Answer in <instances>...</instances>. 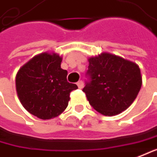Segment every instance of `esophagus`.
<instances>
[{
	"instance_id": "34e87169",
	"label": "esophagus",
	"mask_w": 157,
	"mask_h": 157,
	"mask_svg": "<svg viewBox=\"0 0 157 157\" xmlns=\"http://www.w3.org/2000/svg\"><path fill=\"white\" fill-rule=\"evenodd\" d=\"M77 85H78V88H83V86H84V84H83V81L82 80H79L78 83H77Z\"/></svg>"
}]
</instances>
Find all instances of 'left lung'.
I'll return each instance as SVG.
<instances>
[{"label":"left lung","instance_id":"8db88e82","mask_svg":"<svg viewBox=\"0 0 157 157\" xmlns=\"http://www.w3.org/2000/svg\"><path fill=\"white\" fill-rule=\"evenodd\" d=\"M83 88L90 105L105 116L125 111L140 92L142 78L140 67L120 56L103 52L88 59Z\"/></svg>","mask_w":157,"mask_h":157}]
</instances>
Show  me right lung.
Listing matches in <instances>:
<instances>
[{
	"label": "right lung",
	"instance_id": "obj_1",
	"mask_svg": "<svg viewBox=\"0 0 157 157\" xmlns=\"http://www.w3.org/2000/svg\"><path fill=\"white\" fill-rule=\"evenodd\" d=\"M62 57L43 52L23 65L16 76V90L23 107L42 120L57 117L67 108L70 94L78 88L67 81Z\"/></svg>",
	"mask_w": 157,
	"mask_h": 157
}]
</instances>
